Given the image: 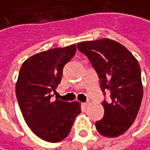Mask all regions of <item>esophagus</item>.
<instances>
[{
	"label": "esophagus",
	"instance_id": "1",
	"mask_svg": "<svg viewBox=\"0 0 150 150\" xmlns=\"http://www.w3.org/2000/svg\"><path fill=\"white\" fill-rule=\"evenodd\" d=\"M88 103L87 102V103H83V105L85 106V107H87L88 106Z\"/></svg>",
	"mask_w": 150,
	"mask_h": 150
}]
</instances>
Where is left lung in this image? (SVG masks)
Instances as JSON below:
<instances>
[{"label":"left lung","instance_id":"obj_1","mask_svg":"<svg viewBox=\"0 0 150 150\" xmlns=\"http://www.w3.org/2000/svg\"><path fill=\"white\" fill-rule=\"evenodd\" d=\"M97 72L100 88L110 91L111 101L102 102L105 113L95 122L100 134L116 137L124 134L135 121L143 100L141 69L137 60L121 44L109 38L77 44Z\"/></svg>","mask_w":150,"mask_h":150}]
</instances>
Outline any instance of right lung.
Instances as JSON below:
<instances>
[{"mask_svg":"<svg viewBox=\"0 0 150 150\" xmlns=\"http://www.w3.org/2000/svg\"><path fill=\"white\" fill-rule=\"evenodd\" d=\"M75 51L72 45L38 53L23 62L19 73L15 91L21 113L35 135L49 143L64 139L81 112L79 102L51 100Z\"/></svg>","mask_w":150,"mask_h":150,"instance_id":"add662e5","label":"right lung"}]
</instances>
